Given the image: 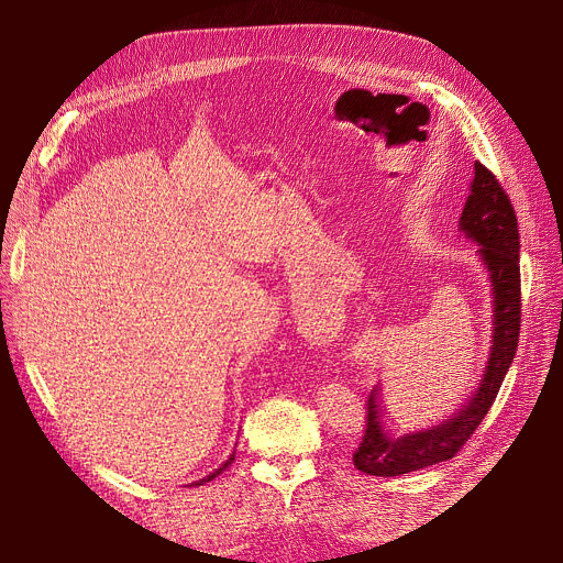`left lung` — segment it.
<instances>
[{
  "label": "left lung",
  "instance_id": "obj_1",
  "mask_svg": "<svg viewBox=\"0 0 563 563\" xmlns=\"http://www.w3.org/2000/svg\"><path fill=\"white\" fill-rule=\"evenodd\" d=\"M459 228L467 240L479 244L477 253L486 264L493 285V346L484 378L477 393L454 412L452 420L399 438L388 435L383 429V416L376 401L378 388H374L365 401V435L361 438L358 450L353 452V465L367 475L399 477L456 456L486 418L514 363L522 314L518 219L507 191L482 162H475V180L470 185Z\"/></svg>",
  "mask_w": 563,
  "mask_h": 563
}]
</instances>
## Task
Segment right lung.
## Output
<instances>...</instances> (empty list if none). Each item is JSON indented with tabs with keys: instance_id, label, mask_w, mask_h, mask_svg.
Instances as JSON below:
<instances>
[{
	"instance_id": "right-lung-1",
	"label": "right lung",
	"mask_w": 563,
	"mask_h": 563,
	"mask_svg": "<svg viewBox=\"0 0 563 563\" xmlns=\"http://www.w3.org/2000/svg\"><path fill=\"white\" fill-rule=\"evenodd\" d=\"M232 461H234V454H230V459H228V461H225V463H223V465H219V467H217V470H214V472H212V475H207V477H205V479H200V482H196V486H202V484H205V482H212V479H214V477H217V475H221V472H223V470H225V467H228V465H230V463H232Z\"/></svg>"
}]
</instances>
